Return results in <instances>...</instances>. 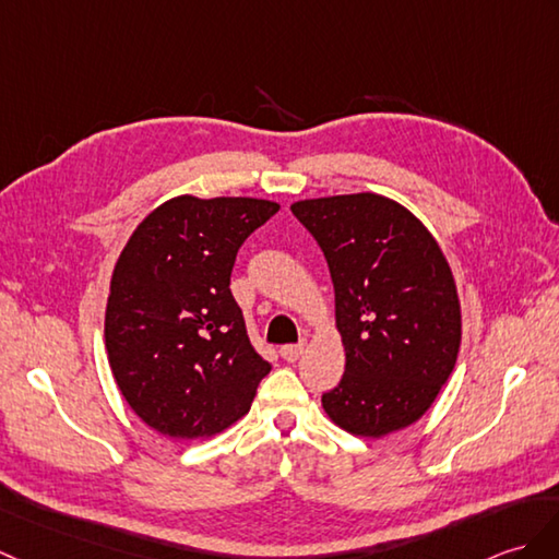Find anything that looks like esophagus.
<instances>
[{
  "label": "esophagus",
  "instance_id": "1",
  "mask_svg": "<svg viewBox=\"0 0 559 559\" xmlns=\"http://www.w3.org/2000/svg\"><path fill=\"white\" fill-rule=\"evenodd\" d=\"M305 355V343H295V345H283L281 347V357L285 361H297Z\"/></svg>",
  "mask_w": 559,
  "mask_h": 559
}]
</instances>
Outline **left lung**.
I'll return each instance as SVG.
<instances>
[{"mask_svg":"<svg viewBox=\"0 0 559 559\" xmlns=\"http://www.w3.org/2000/svg\"><path fill=\"white\" fill-rule=\"evenodd\" d=\"M293 214L326 257L345 373L329 419L381 438L424 417L455 369L462 311L445 254L421 221L376 192L300 200Z\"/></svg>","mask_w":559,"mask_h":559,"instance_id":"8db88e82","label":"left lung"}]
</instances>
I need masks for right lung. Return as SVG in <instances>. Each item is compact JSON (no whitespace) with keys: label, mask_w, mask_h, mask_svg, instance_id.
I'll return each mask as SVG.
<instances>
[{"label":"right lung","mask_w":559,"mask_h":559,"mask_svg":"<svg viewBox=\"0 0 559 559\" xmlns=\"http://www.w3.org/2000/svg\"><path fill=\"white\" fill-rule=\"evenodd\" d=\"M281 210L257 198L159 204L114 266L104 343L128 405L168 438H206L250 409L271 365L230 293L250 233Z\"/></svg>","instance_id":"obj_1"}]
</instances>
